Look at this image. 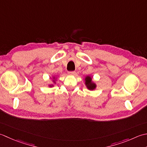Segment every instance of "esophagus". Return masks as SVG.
Instances as JSON below:
<instances>
[{"instance_id":"obj_1","label":"esophagus","mask_w":147,"mask_h":147,"mask_svg":"<svg viewBox=\"0 0 147 147\" xmlns=\"http://www.w3.org/2000/svg\"><path fill=\"white\" fill-rule=\"evenodd\" d=\"M68 75H70V76H75V75L76 74V72L75 71H68Z\"/></svg>"}]
</instances>
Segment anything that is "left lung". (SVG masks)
<instances>
[{"instance_id": "obj_1", "label": "left lung", "mask_w": 147, "mask_h": 147, "mask_svg": "<svg viewBox=\"0 0 147 147\" xmlns=\"http://www.w3.org/2000/svg\"><path fill=\"white\" fill-rule=\"evenodd\" d=\"M84 81H85V86H86L87 89H88L89 90H94L96 88V84L93 80H92V77L91 76H86L84 78Z\"/></svg>"}]
</instances>
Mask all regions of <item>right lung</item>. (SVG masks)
<instances>
[{
    "label": "right lung",
    "mask_w": 147,
    "mask_h": 147,
    "mask_svg": "<svg viewBox=\"0 0 147 147\" xmlns=\"http://www.w3.org/2000/svg\"><path fill=\"white\" fill-rule=\"evenodd\" d=\"M52 81L53 83L50 84H48V86L49 88H53V87L55 86V85L56 84V81H57V77L55 76H53L52 77Z\"/></svg>",
    "instance_id": "add662e5"
}]
</instances>
